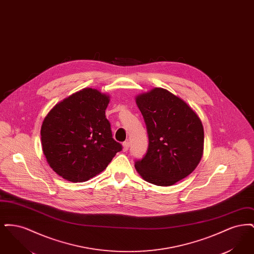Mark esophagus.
Masks as SVG:
<instances>
[{"instance_id": "1", "label": "esophagus", "mask_w": 254, "mask_h": 254, "mask_svg": "<svg viewBox=\"0 0 254 254\" xmlns=\"http://www.w3.org/2000/svg\"><path fill=\"white\" fill-rule=\"evenodd\" d=\"M129 147V142H124L123 143V150L124 151H127Z\"/></svg>"}]
</instances>
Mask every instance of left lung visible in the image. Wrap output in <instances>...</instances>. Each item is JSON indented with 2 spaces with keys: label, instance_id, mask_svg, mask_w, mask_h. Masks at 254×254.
<instances>
[{
  "label": "left lung",
  "instance_id": "1",
  "mask_svg": "<svg viewBox=\"0 0 254 254\" xmlns=\"http://www.w3.org/2000/svg\"><path fill=\"white\" fill-rule=\"evenodd\" d=\"M145 119L148 148L135 162L140 176L169 187L190 175L204 152V127L195 110L168 89L154 87L135 97Z\"/></svg>",
  "mask_w": 254,
  "mask_h": 254
}]
</instances>
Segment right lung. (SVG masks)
I'll list each match as a JSON object with an SVG mask.
<instances>
[{
	"mask_svg": "<svg viewBox=\"0 0 254 254\" xmlns=\"http://www.w3.org/2000/svg\"><path fill=\"white\" fill-rule=\"evenodd\" d=\"M110 97L85 87L50 109L41 127L43 152L49 167L66 181H88L122 149L112 138L106 109Z\"/></svg>",
	"mask_w": 254,
	"mask_h": 254,
	"instance_id": "obj_1",
	"label": "right lung"
}]
</instances>
